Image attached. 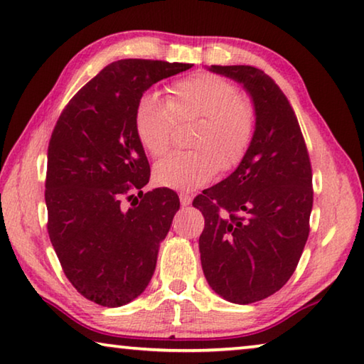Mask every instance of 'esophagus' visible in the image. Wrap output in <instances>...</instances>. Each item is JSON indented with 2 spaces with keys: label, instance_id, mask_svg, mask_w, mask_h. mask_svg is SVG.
<instances>
[{
  "label": "esophagus",
  "instance_id": "34e87169",
  "mask_svg": "<svg viewBox=\"0 0 364 364\" xmlns=\"http://www.w3.org/2000/svg\"><path fill=\"white\" fill-rule=\"evenodd\" d=\"M178 198H181L182 206H188L190 203H192V196H190L188 193H181V195H178Z\"/></svg>",
  "mask_w": 364,
  "mask_h": 364
}]
</instances>
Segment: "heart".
<instances>
[{"mask_svg":"<svg viewBox=\"0 0 364 364\" xmlns=\"http://www.w3.org/2000/svg\"><path fill=\"white\" fill-rule=\"evenodd\" d=\"M177 122L196 121L190 145L196 150L174 153L154 166L159 186L193 190L213 181L219 169H232L252 145L256 112L248 98L221 75L198 73L172 83L166 101L156 93L141 95L134 126L141 146L163 156Z\"/></svg>","mask_w":364,"mask_h":364,"instance_id":"heart-1","label":"heart"}]
</instances>
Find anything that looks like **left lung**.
<instances>
[{
  "mask_svg": "<svg viewBox=\"0 0 364 364\" xmlns=\"http://www.w3.org/2000/svg\"><path fill=\"white\" fill-rule=\"evenodd\" d=\"M253 100L255 135L232 174L193 200L205 218L201 267L230 303L264 300L294 274L309 234L313 172L296 116L269 75L252 65H211Z\"/></svg>",
  "mask_w": 364,
  "mask_h": 364,
  "instance_id": "1",
  "label": "left lung"
}]
</instances>
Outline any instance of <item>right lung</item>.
Wrapping results in <instances>:
<instances>
[{
  "instance_id": "obj_1",
  "label": "right lung",
  "mask_w": 364,
  "mask_h": 364,
  "mask_svg": "<svg viewBox=\"0 0 364 364\" xmlns=\"http://www.w3.org/2000/svg\"><path fill=\"white\" fill-rule=\"evenodd\" d=\"M190 68L151 59L111 63L74 95L51 134L48 234L69 282L101 306L127 305L146 289L181 206L171 188L141 192L150 164L134 114L153 83Z\"/></svg>"
}]
</instances>
